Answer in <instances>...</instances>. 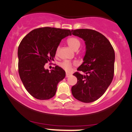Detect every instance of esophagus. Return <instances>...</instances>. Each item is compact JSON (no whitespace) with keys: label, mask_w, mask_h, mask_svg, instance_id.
I'll list each match as a JSON object with an SVG mask.
<instances>
[{"label":"esophagus","mask_w":132,"mask_h":132,"mask_svg":"<svg viewBox=\"0 0 132 132\" xmlns=\"http://www.w3.org/2000/svg\"><path fill=\"white\" fill-rule=\"evenodd\" d=\"M70 76H71L70 74H68V73H66V77H69Z\"/></svg>","instance_id":"esophagus-1"}]
</instances>
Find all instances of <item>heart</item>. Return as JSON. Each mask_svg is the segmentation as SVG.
Segmentation results:
<instances>
[{"label":"heart","mask_w":132,"mask_h":132,"mask_svg":"<svg viewBox=\"0 0 132 132\" xmlns=\"http://www.w3.org/2000/svg\"><path fill=\"white\" fill-rule=\"evenodd\" d=\"M67 44L68 45L71 47V48L73 50L77 51L78 50L79 47L80 46V41L79 39H77V37H72L69 38V39L67 40ZM58 51V48L56 49V53L57 54ZM72 63H71V62L68 61H64L61 62L60 64V67L63 68V69H64L65 71H67V72H69L71 70V68H72Z\"/></svg>","instance_id":"1"}]
</instances>
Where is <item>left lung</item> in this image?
<instances>
[{"instance_id": "8db88e82", "label": "left lung", "mask_w": 132, "mask_h": 132, "mask_svg": "<svg viewBox=\"0 0 132 132\" xmlns=\"http://www.w3.org/2000/svg\"><path fill=\"white\" fill-rule=\"evenodd\" d=\"M72 35L85 41L86 52L83 63L73 75L77 82L72 87L74 97L84 103L97 100L108 88L114 77L115 53L113 47L102 34L88 29L72 30Z\"/></svg>"}]
</instances>
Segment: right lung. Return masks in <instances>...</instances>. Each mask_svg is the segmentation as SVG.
Here are the masks:
<instances>
[{
    "mask_svg": "<svg viewBox=\"0 0 132 132\" xmlns=\"http://www.w3.org/2000/svg\"><path fill=\"white\" fill-rule=\"evenodd\" d=\"M71 34L69 29L45 27L32 30L21 40L18 49V72L25 88L33 97L43 100L55 96L58 84L66 72L58 66L49 71L44 65L54 61L60 42Z\"/></svg>",
    "mask_w": 132,
    "mask_h": 132,
    "instance_id": "1",
    "label": "right lung"
}]
</instances>
